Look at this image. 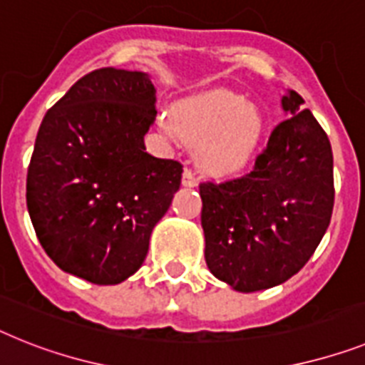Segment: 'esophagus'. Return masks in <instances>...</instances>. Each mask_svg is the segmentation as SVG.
Segmentation results:
<instances>
[{"instance_id":"1","label":"esophagus","mask_w":365,"mask_h":365,"mask_svg":"<svg viewBox=\"0 0 365 365\" xmlns=\"http://www.w3.org/2000/svg\"><path fill=\"white\" fill-rule=\"evenodd\" d=\"M197 178L192 174L191 168H185L182 174V185L183 187H197Z\"/></svg>"}]
</instances>
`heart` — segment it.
<instances>
[{
	"label": "heart",
	"mask_w": 365,
	"mask_h": 365,
	"mask_svg": "<svg viewBox=\"0 0 365 365\" xmlns=\"http://www.w3.org/2000/svg\"><path fill=\"white\" fill-rule=\"evenodd\" d=\"M159 124L173 140L198 146V165L215 178L237 176L249 168L265 131L259 111L232 93L189 98L174 115L161 116Z\"/></svg>",
	"instance_id": "b5f03b06"
}]
</instances>
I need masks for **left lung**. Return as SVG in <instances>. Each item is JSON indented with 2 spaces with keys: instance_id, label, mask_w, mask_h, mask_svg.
Segmentation results:
<instances>
[{
  "instance_id": "8db88e82",
  "label": "left lung",
  "mask_w": 365,
  "mask_h": 365,
  "mask_svg": "<svg viewBox=\"0 0 365 365\" xmlns=\"http://www.w3.org/2000/svg\"><path fill=\"white\" fill-rule=\"evenodd\" d=\"M286 120L272 130L250 174L202 183L206 263L241 293L269 289L297 274L330 225V140L295 91L280 100Z\"/></svg>"
}]
</instances>
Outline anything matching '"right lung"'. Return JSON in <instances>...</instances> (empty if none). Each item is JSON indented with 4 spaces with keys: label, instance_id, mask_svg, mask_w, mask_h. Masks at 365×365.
<instances>
[{
    "label": "right lung",
    "instance_id": "obj_1",
    "mask_svg": "<svg viewBox=\"0 0 365 365\" xmlns=\"http://www.w3.org/2000/svg\"><path fill=\"white\" fill-rule=\"evenodd\" d=\"M155 87L146 72L100 68L46 113L27 170V211L64 272L115 286L145 262L183 168L150 155Z\"/></svg>",
    "mask_w": 365,
    "mask_h": 365
}]
</instances>
